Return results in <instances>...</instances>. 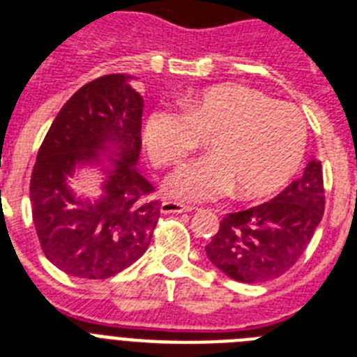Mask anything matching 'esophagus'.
<instances>
[{
	"mask_svg": "<svg viewBox=\"0 0 357 357\" xmlns=\"http://www.w3.org/2000/svg\"><path fill=\"white\" fill-rule=\"evenodd\" d=\"M163 214H172V213H188V211H192V207L190 205H183V204H178V202H170V199H167V202H163L161 204V208H159Z\"/></svg>",
	"mask_w": 357,
	"mask_h": 357,
	"instance_id": "obj_1",
	"label": "esophagus"
}]
</instances>
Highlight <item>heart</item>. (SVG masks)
Returning <instances> with one entry per match:
<instances>
[{"instance_id":"heart-1","label":"heart","mask_w":357,"mask_h":357,"mask_svg":"<svg viewBox=\"0 0 357 357\" xmlns=\"http://www.w3.org/2000/svg\"><path fill=\"white\" fill-rule=\"evenodd\" d=\"M181 109H153L143 128L144 146L159 167L176 165L208 139L213 155L167 179L172 198L213 202L236 188L240 198H262L299 169L306 123L291 104L273 102L245 86H216L187 98Z\"/></svg>"}]
</instances>
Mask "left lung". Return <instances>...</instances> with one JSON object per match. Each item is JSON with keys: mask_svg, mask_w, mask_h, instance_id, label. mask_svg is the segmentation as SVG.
<instances>
[{"mask_svg": "<svg viewBox=\"0 0 357 357\" xmlns=\"http://www.w3.org/2000/svg\"><path fill=\"white\" fill-rule=\"evenodd\" d=\"M323 213V169L321 161L312 159L303 176L273 199L225 214L218 233L205 245V253L229 279L268 282L301 259Z\"/></svg>", "mask_w": 357, "mask_h": 357, "instance_id": "1", "label": "left lung"}]
</instances>
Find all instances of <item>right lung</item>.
I'll list each match as a JSON object with an SVG mask.
<instances>
[{
	"label": "right lung",
	"mask_w": 357,
	"mask_h": 357,
	"mask_svg": "<svg viewBox=\"0 0 357 357\" xmlns=\"http://www.w3.org/2000/svg\"><path fill=\"white\" fill-rule=\"evenodd\" d=\"M135 77L106 75L78 89L58 112L31 176L29 198L43 253L80 279H108L149 249L161 202L139 172L144 100ZM82 168L103 176L97 197H78Z\"/></svg>",
	"instance_id": "add662e5"
}]
</instances>
